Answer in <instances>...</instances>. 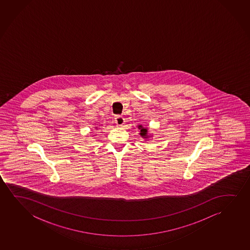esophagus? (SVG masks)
I'll return each mask as SVG.
<instances>
[{"label": "esophagus", "instance_id": "34e87169", "mask_svg": "<svg viewBox=\"0 0 250 250\" xmlns=\"http://www.w3.org/2000/svg\"><path fill=\"white\" fill-rule=\"evenodd\" d=\"M114 120H115L114 121L118 126H122L125 123V119L122 116H116Z\"/></svg>", "mask_w": 250, "mask_h": 250}]
</instances>
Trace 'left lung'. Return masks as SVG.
<instances>
[{"label":"left lung","instance_id":"obj_1","mask_svg":"<svg viewBox=\"0 0 250 250\" xmlns=\"http://www.w3.org/2000/svg\"><path fill=\"white\" fill-rule=\"evenodd\" d=\"M138 129L140 130L141 137H144V138H148V135H147V128H144L142 125H138Z\"/></svg>","mask_w":250,"mask_h":250}]
</instances>
